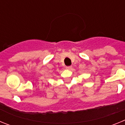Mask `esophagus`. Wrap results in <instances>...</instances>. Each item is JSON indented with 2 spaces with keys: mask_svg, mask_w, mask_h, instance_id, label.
Segmentation results:
<instances>
[{
  "mask_svg": "<svg viewBox=\"0 0 125 125\" xmlns=\"http://www.w3.org/2000/svg\"><path fill=\"white\" fill-rule=\"evenodd\" d=\"M66 68L67 69H71V68H72V66H66Z\"/></svg>",
  "mask_w": 125,
  "mask_h": 125,
  "instance_id": "1",
  "label": "esophagus"
}]
</instances>
